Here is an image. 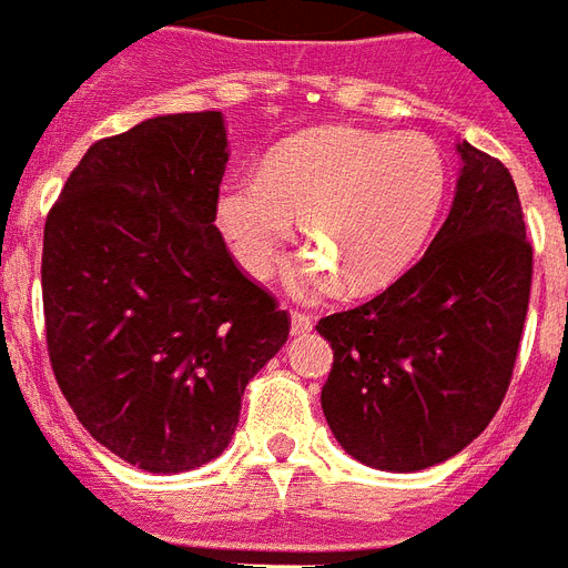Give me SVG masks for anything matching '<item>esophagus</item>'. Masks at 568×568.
<instances>
[{
    "instance_id": "34e87169",
    "label": "esophagus",
    "mask_w": 568,
    "mask_h": 568,
    "mask_svg": "<svg viewBox=\"0 0 568 568\" xmlns=\"http://www.w3.org/2000/svg\"><path fill=\"white\" fill-rule=\"evenodd\" d=\"M311 317L308 314H302V311H290V332L293 335H305V332H311Z\"/></svg>"
}]
</instances>
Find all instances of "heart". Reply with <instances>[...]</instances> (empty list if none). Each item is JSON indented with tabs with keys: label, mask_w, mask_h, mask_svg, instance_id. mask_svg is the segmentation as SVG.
Instances as JSON below:
<instances>
[{
	"label": "heart",
	"mask_w": 568,
	"mask_h": 568,
	"mask_svg": "<svg viewBox=\"0 0 568 568\" xmlns=\"http://www.w3.org/2000/svg\"><path fill=\"white\" fill-rule=\"evenodd\" d=\"M440 149L422 134L326 128L284 143L260 173L221 187L215 219L239 268L266 278L300 221L317 260L308 278L335 275L347 293L398 281L428 242L446 200Z\"/></svg>",
	"instance_id": "obj_1"
}]
</instances>
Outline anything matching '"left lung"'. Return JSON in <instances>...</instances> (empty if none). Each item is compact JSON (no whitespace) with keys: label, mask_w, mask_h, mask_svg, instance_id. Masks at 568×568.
I'll list each match as a JSON object with an SVG mask.
<instances>
[{"label":"left lung","mask_w":568,"mask_h":568,"mask_svg":"<svg viewBox=\"0 0 568 568\" xmlns=\"http://www.w3.org/2000/svg\"><path fill=\"white\" fill-rule=\"evenodd\" d=\"M455 203L425 257L381 296L317 323L332 344L320 392L335 440L377 470L446 462L488 428L511 383L532 245L509 170L470 143Z\"/></svg>","instance_id":"1"}]
</instances>
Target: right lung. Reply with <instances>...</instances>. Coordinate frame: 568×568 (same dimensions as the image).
<instances>
[{"mask_svg": "<svg viewBox=\"0 0 568 568\" xmlns=\"http://www.w3.org/2000/svg\"><path fill=\"white\" fill-rule=\"evenodd\" d=\"M219 110L140 122L89 146L44 224L50 365L80 425L149 473L219 458L290 314L215 227Z\"/></svg>", "mask_w": 568, "mask_h": 568, "instance_id": "1", "label": "right lung"}]
</instances>
